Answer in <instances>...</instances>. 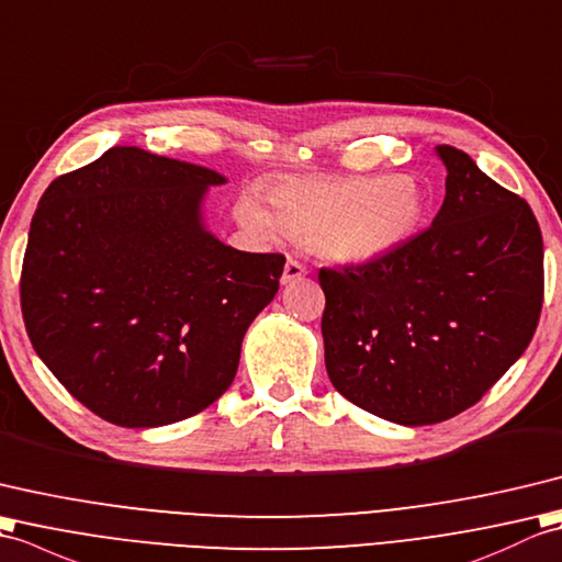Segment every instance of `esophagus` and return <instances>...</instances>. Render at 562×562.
Here are the masks:
<instances>
[{
	"mask_svg": "<svg viewBox=\"0 0 562 562\" xmlns=\"http://www.w3.org/2000/svg\"><path fill=\"white\" fill-rule=\"evenodd\" d=\"M305 273H307L305 265H301V261H297V259H289V261H285V267H283L281 283H283V285H289V283L297 281V279H303Z\"/></svg>",
	"mask_w": 562,
	"mask_h": 562,
	"instance_id": "esophagus-1",
	"label": "esophagus"
}]
</instances>
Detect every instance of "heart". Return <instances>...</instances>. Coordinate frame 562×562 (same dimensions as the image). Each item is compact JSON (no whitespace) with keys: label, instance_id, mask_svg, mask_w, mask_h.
Instances as JSON below:
<instances>
[{"label":"heart","instance_id":"obj_1","mask_svg":"<svg viewBox=\"0 0 562 562\" xmlns=\"http://www.w3.org/2000/svg\"><path fill=\"white\" fill-rule=\"evenodd\" d=\"M269 202L245 192L233 206L238 226L259 243L285 235L315 243L339 265L370 267L402 252L426 226L430 199L416 178L372 176L285 178L271 187Z\"/></svg>","mask_w":562,"mask_h":562}]
</instances>
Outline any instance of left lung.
Masks as SVG:
<instances>
[{"label":"left lung","mask_w":562,"mask_h":562,"mask_svg":"<svg viewBox=\"0 0 562 562\" xmlns=\"http://www.w3.org/2000/svg\"><path fill=\"white\" fill-rule=\"evenodd\" d=\"M432 226L402 252L322 269L324 363L336 392L398 426L473 406L527 351L543 303V240L525 199L452 146Z\"/></svg>","instance_id":"1"}]
</instances>
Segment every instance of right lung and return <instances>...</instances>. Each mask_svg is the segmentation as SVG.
Listing matches in <instances>:
<instances>
[{
  "instance_id": "obj_1",
  "label": "right lung",
  "mask_w": 562,
  "mask_h": 562,
  "mask_svg": "<svg viewBox=\"0 0 562 562\" xmlns=\"http://www.w3.org/2000/svg\"><path fill=\"white\" fill-rule=\"evenodd\" d=\"M221 172L112 146L49 182L31 221L21 310L37 358L122 428L190 418L228 390L245 331L279 291L283 255L206 228Z\"/></svg>"
}]
</instances>
